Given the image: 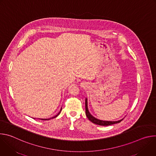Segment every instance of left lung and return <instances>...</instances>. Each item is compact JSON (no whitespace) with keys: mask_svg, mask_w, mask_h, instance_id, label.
<instances>
[{"mask_svg":"<svg viewBox=\"0 0 156 156\" xmlns=\"http://www.w3.org/2000/svg\"><path fill=\"white\" fill-rule=\"evenodd\" d=\"M85 108H86V115L87 117V119L90 120L91 122H92L93 123H95L96 125H102V126H108V125H113V124H115V123H120L122 120H123V119L119 120V121H115V122H110V121H102V120H98L96 118H94L93 116H92L90 113L89 112L88 109H87V99H86L85 101Z\"/></svg>","mask_w":156,"mask_h":156,"instance_id":"1","label":"left lung"}]
</instances>
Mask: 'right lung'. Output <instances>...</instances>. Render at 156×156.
Here are the masks:
<instances>
[{
    "instance_id": "1",
    "label": "right lung",
    "mask_w": 156,
    "mask_h": 156,
    "mask_svg": "<svg viewBox=\"0 0 156 156\" xmlns=\"http://www.w3.org/2000/svg\"><path fill=\"white\" fill-rule=\"evenodd\" d=\"M61 110H62V108H61ZM61 110H60V112H59V113L57 114V115H56L55 116H54V117H52V118H51V119H41V120H50V119H54V118H55L56 117H57L59 114H60V112H61Z\"/></svg>"
}]
</instances>
